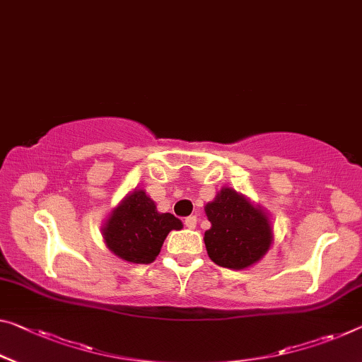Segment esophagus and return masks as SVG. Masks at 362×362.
<instances>
[{
    "instance_id": "1",
    "label": "esophagus",
    "mask_w": 362,
    "mask_h": 362,
    "mask_svg": "<svg viewBox=\"0 0 362 362\" xmlns=\"http://www.w3.org/2000/svg\"><path fill=\"white\" fill-rule=\"evenodd\" d=\"M185 225L186 228H189V230H194V228L197 226V216L196 215L187 216V218H185Z\"/></svg>"
}]
</instances>
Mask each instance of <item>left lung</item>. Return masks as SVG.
<instances>
[{
  "label": "left lung",
  "instance_id": "left-lung-1",
  "mask_svg": "<svg viewBox=\"0 0 362 362\" xmlns=\"http://www.w3.org/2000/svg\"><path fill=\"white\" fill-rule=\"evenodd\" d=\"M210 221L204 243L216 265L244 270L257 264L274 243L270 215L231 187H221L204 207Z\"/></svg>",
  "mask_w": 362,
  "mask_h": 362
}]
</instances>
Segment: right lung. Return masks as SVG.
Listing matches in <instances>:
<instances>
[{
    "label": "right lung",
    "mask_w": 362,
    "mask_h": 362,
    "mask_svg": "<svg viewBox=\"0 0 362 362\" xmlns=\"http://www.w3.org/2000/svg\"><path fill=\"white\" fill-rule=\"evenodd\" d=\"M175 215L162 214L144 189H134L111 210L102 226L107 247L129 264H150L162 251L170 231L181 230Z\"/></svg>",
    "instance_id": "right-lung-1"
}]
</instances>
